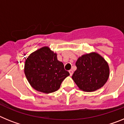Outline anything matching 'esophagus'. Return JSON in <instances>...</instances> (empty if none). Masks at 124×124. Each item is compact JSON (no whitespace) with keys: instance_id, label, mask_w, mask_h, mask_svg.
<instances>
[{"instance_id":"obj_1","label":"esophagus","mask_w":124,"mask_h":124,"mask_svg":"<svg viewBox=\"0 0 124 124\" xmlns=\"http://www.w3.org/2000/svg\"><path fill=\"white\" fill-rule=\"evenodd\" d=\"M69 73H70V76H72L73 75V70H70V71H69Z\"/></svg>"}]
</instances>
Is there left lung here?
<instances>
[{"instance_id":"left-lung-1","label":"left lung","mask_w":124,"mask_h":124,"mask_svg":"<svg viewBox=\"0 0 124 124\" xmlns=\"http://www.w3.org/2000/svg\"><path fill=\"white\" fill-rule=\"evenodd\" d=\"M76 66L77 70L72 79L80 90L93 92L102 87L109 77V67L107 61L96 52L79 57Z\"/></svg>"}]
</instances>
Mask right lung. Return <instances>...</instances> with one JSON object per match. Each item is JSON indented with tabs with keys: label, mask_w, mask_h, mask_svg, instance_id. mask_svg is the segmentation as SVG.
I'll use <instances>...</instances> for the list:
<instances>
[{
	"label": "right lung",
	"mask_w": 124,
	"mask_h": 124,
	"mask_svg": "<svg viewBox=\"0 0 124 124\" xmlns=\"http://www.w3.org/2000/svg\"><path fill=\"white\" fill-rule=\"evenodd\" d=\"M24 73L31 87L48 94L58 90L63 80L70 76L57 54L48 46L31 53L25 60Z\"/></svg>",
	"instance_id": "obj_1"
}]
</instances>
